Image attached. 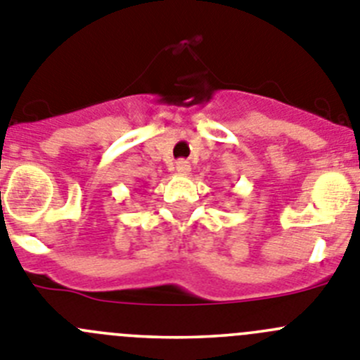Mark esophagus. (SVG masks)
I'll use <instances>...</instances> for the list:
<instances>
[{"mask_svg":"<svg viewBox=\"0 0 360 360\" xmlns=\"http://www.w3.org/2000/svg\"><path fill=\"white\" fill-rule=\"evenodd\" d=\"M176 172L177 174H188L190 172V165H188V161L184 160H179L176 163Z\"/></svg>","mask_w":360,"mask_h":360,"instance_id":"obj_1","label":"esophagus"}]
</instances>
